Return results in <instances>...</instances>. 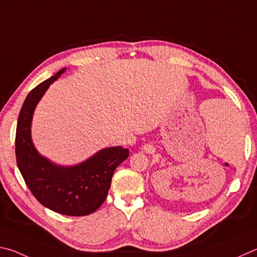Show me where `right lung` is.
Here are the masks:
<instances>
[{
    "label": "right lung",
    "instance_id": "add662e5",
    "mask_svg": "<svg viewBox=\"0 0 257 257\" xmlns=\"http://www.w3.org/2000/svg\"><path fill=\"white\" fill-rule=\"evenodd\" d=\"M64 71L62 69L39 83L27 96L17 124L16 158L27 186L40 204L57 213L82 217L100 208L109 191L112 174L130 152L121 147L107 148L72 167L54 165L38 154L30 136L34 110L49 84Z\"/></svg>",
    "mask_w": 257,
    "mask_h": 257
}]
</instances>
